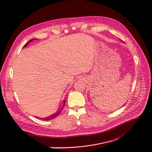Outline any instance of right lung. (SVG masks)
Returning <instances> with one entry per match:
<instances>
[{"label":"right lung","instance_id":"1","mask_svg":"<svg viewBox=\"0 0 152 152\" xmlns=\"http://www.w3.org/2000/svg\"><path fill=\"white\" fill-rule=\"evenodd\" d=\"M33 41V39H31V41H29V42H27L24 46V47L23 48H24V47H26V46H27V45L29 44L30 42H31V41ZM65 101H64V103H63V105H62V106H61V108H60V110L58 111H57L56 112V113H55L54 114H53V115H50V116H48V117H46V118H40V119H41V120H53V119H54V118H55L56 117H57L60 113H61V111L63 110V108H64V104H65Z\"/></svg>","mask_w":152,"mask_h":152}]
</instances>
